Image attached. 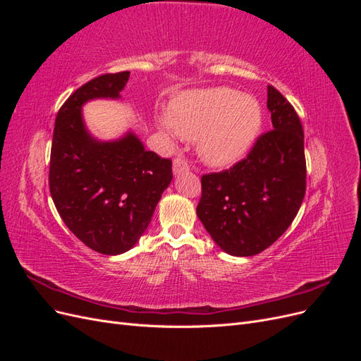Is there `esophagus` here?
<instances>
[{
  "instance_id": "1",
  "label": "esophagus",
  "mask_w": 361,
  "mask_h": 361,
  "mask_svg": "<svg viewBox=\"0 0 361 361\" xmlns=\"http://www.w3.org/2000/svg\"><path fill=\"white\" fill-rule=\"evenodd\" d=\"M188 170H190V166H188V162L185 161V158H182V157L174 158V161H173V173L174 174H180V173L188 171Z\"/></svg>"
}]
</instances>
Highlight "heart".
Wrapping results in <instances>:
<instances>
[{"label": "heart", "mask_w": 361, "mask_h": 361, "mask_svg": "<svg viewBox=\"0 0 361 361\" xmlns=\"http://www.w3.org/2000/svg\"><path fill=\"white\" fill-rule=\"evenodd\" d=\"M264 111L256 97L228 87L185 93L171 104L159 125L169 134L199 138V155L212 167L243 159L260 133Z\"/></svg>", "instance_id": "1"}]
</instances>
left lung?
Wrapping results in <instances>:
<instances>
[{"mask_svg":"<svg viewBox=\"0 0 361 361\" xmlns=\"http://www.w3.org/2000/svg\"><path fill=\"white\" fill-rule=\"evenodd\" d=\"M272 129L247 158L202 176L197 216L227 255L255 256L286 232L305 194L304 133L298 114L268 85Z\"/></svg>","mask_w":361,"mask_h":361,"instance_id":"1","label":"left lung"}]
</instances>
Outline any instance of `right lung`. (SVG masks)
I'll return each instance as SVG.
<instances>
[{"instance_id":"right-lung-1","label":"right lung","mask_w":361,"mask_h":361,"mask_svg":"<svg viewBox=\"0 0 361 361\" xmlns=\"http://www.w3.org/2000/svg\"><path fill=\"white\" fill-rule=\"evenodd\" d=\"M129 73H105L73 92L57 114L51 147L49 191L61 220L108 256L137 244L173 179L171 159L146 150L134 133L99 141L84 125L82 105L118 99Z\"/></svg>"}]
</instances>
